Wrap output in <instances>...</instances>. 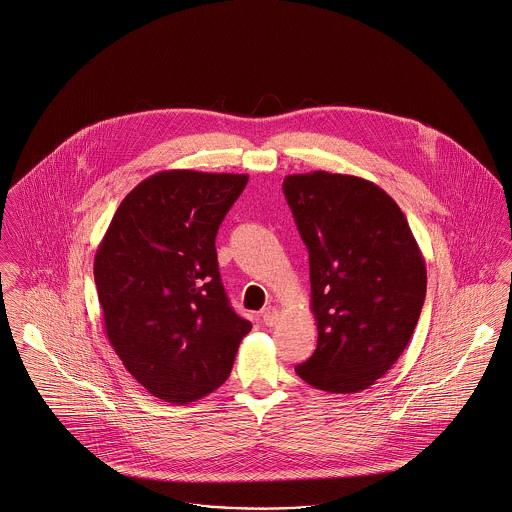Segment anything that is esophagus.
I'll return each instance as SVG.
<instances>
[{"label":"esophagus","instance_id":"esophagus-1","mask_svg":"<svg viewBox=\"0 0 512 512\" xmlns=\"http://www.w3.org/2000/svg\"><path fill=\"white\" fill-rule=\"evenodd\" d=\"M278 317H280V315H278V309H274V307H265V309L261 311V318H263V322H265L267 326H274Z\"/></svg>","mask_w":512,"mask_h":512}]
</instances>
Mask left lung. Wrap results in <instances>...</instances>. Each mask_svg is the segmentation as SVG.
<instances>
[{
	"label": "left lung",
	"mask_w": 512,
	"mask_h": 512,
	"mask_svg": "<svg viewBox=\"0 0 512 512\" xmlns=\"http://www.w3.org/2000/svg\"><path fill=\"white\" fill-rule=\"evenodd\" d=\"M309 249L318 341L295 366L309 386L357 393L405 351L426 297V265L399 205L374 182L315 171L282 184Z\"/></svg>",
	"instance_id": "obj_1"
}]
</instances>
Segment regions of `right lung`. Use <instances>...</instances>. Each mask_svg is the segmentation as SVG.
I'll list each match as a JSON object with an SVG mask.
<instances>
[{
    "instance_id": "obj_1",
    "label": "right lung",
    "mask_w": 512,
    "mask_h": 512,
    "mask_svg": "<svg viewBox=\"0 0 512 512\" xmlns=\"http://www.w3.org/2000/svg\"><path fill=\"white\" fill-rule=\"evenodd\" d=\"M247 178L157 172L122 199L96 251L109 343L151 395L172 405L222 386L251 330L230 307L215 247Z\"/></svg>"
}]
</instances>
